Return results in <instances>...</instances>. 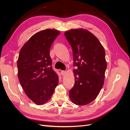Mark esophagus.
<instances>
[{
    "label": "esophagus",
    "mask_w": 130,
    "mask_h": 130,
    "mask_svg": "<svg viewBox=\"0 0 130 130\" xmlns=\"http://www.w3.org/2000/svg\"><path fill=\"white\" fill-rule=\"evenodd\" d=\"M66 72L64 71V70H61V75L62 76H64L66 74Z\"/></svg>",
    "instance_id": "34e87169"
}]
</instances>
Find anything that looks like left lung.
Listing matches in <instances>:
<instances>
[{
  "label": "left lung",
  "instance_id": "obj_1",
  "mask_svg": "<svg viewBox=\"0 0 130 130\" xmlns=\"http://www.w3.org/2000/svg\"><path fill=\"white\" fill-rule=\"evenodd\" d=\"M65 37L73 50L75 84L69 90L73 103L79 106L91 103L104 83L107 63L104 47L89 31L82 29L66 31Z\"/></svg>",
  "mask_w": 130,
  "mask_h": 130
}]
</instances>
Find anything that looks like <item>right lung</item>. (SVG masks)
Here are the masks:
<instances>
[{
	"mask_svg": "<svg viewBox=\"0 0 130 130\" xmlns=\"http://www.w3.org/2000/svg\"><path fill=\"white\" fill-rule=\"evenodd\" d=\"M60 34L54 29L41 31L31 36L19 52L17 61L19 82L26 95L38 105L52 98L58 83L49 52Z\"/></svg>",
	"mask_w": 130,
	"mask_h": 130,
	"instance_id": "1",
	"label": "right lung"
}]
</instances>
